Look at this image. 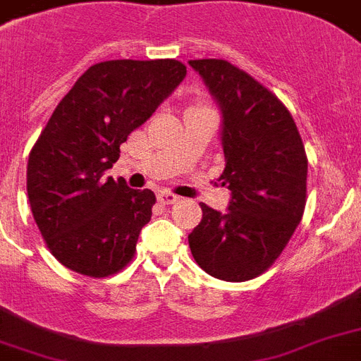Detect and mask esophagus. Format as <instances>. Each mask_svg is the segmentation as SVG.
<instances>
[{"label":"esophagus","instance_id":"esophagus-1","mask_svg":"<svg viewBox=\"0 0 361 361\" xmlns=\"http://www.w3.org/2000/svg\"><path fill=\"white\" fill-rule=\"evenodd\" d=\"M157 198L161 204H176L178 200H180V197H176L174 192H170V191H161L157 195Z\"/></svg>","mask_w":361,"mask_h":361}]
</instances>
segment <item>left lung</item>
I'll use <instances>...</instances> for the list:
<instances>
[{
    "instance_id": "left-lung-1",
    "label": "left lung",
    "mask_w": 361,
    "mask_h": 361,
    "mask_svg": "<svg viewBox=\"0 0 361 361\" xmlns=\"http://www.w3.org/2000/svg\"><path fill=\"white\" fill-rule=\"evenodd\" d=\"M221 110L226 164L219 181L231 191L225 212L200 204L189 234L197 264L215 279L257 277L285 249L305 208L307 157L285 104L225 59H191Z\"/></svg>"
}]
</instances>
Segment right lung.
<instances>
[{
	"label": "right lung",
	"instance_id": "right-lung-1",
	"mask_svg": "<svg viewBox=\"0 0 361 361\" xmlns=\"http://www.w3.org/2000/svg\"><path fill=\"white\" fill-rule=\"evenodd\" d=\"M176 59L92 65L54 110L27 161V197L42 238L65 268L106 277L135 255L155 195L104 172L120 146L185 78Z\"/></svg>",
	"mask_w": 361,
	"mask_h": 361
}]
</instances>
